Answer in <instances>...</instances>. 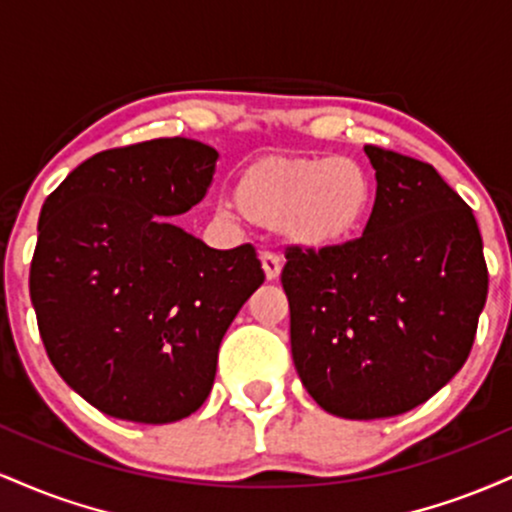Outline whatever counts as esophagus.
<instances>
[{"label": "esophagus", "mask_w": 512, "mask_h": 512, "mask_svg": "<svg viewBox=\"0 0 512 512\" xmlns=\"http://www.w3.org/2000/svg\"><path fill=\"white\" fill-rule=\"evenodd\" d=\"M262 269H264V279L267 281H276L281 274V260L279 255H274V252H262Z\"/></svg>", "instance_id": "obj_1"}]
</instances>
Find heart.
Masks as SVG:
<instances>
[{
    "mask_svg": "<svg viewBox=\"0 0 512 512\" xmlns=\"http://www.w3.org/2000/svg\"><path fill=\"white\" fill-rule=\"evenodd\" d=\"M375 209V180L346 156H262L238 173L223 216L250 223L305 252L342 250L366 233Z\"/></svg>",
    "mask_w": 512,
    "mask_h": 512,
    "instance_id": "heart-1",
    "label": "heart"
}]
</instances>
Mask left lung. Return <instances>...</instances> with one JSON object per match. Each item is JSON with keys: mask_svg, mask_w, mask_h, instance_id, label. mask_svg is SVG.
<instances>
[{"mask_svg": "<svg viewBox=\"0 0 512 512\" xmlns=\"http://www.w3.org/2000/svg\"><path fill=\"white\" fill-rule=\"evenodd\" d=\"M375 209L342 250H286L298 378L322 409L370 421L433 397L467 361L489 291L472 209L416 158L363 146Z\"/></svg>", "mask_w": 512, "mask_h": 512, "instance_id": "8db88e82", "label": "left lung"}]
</instances>
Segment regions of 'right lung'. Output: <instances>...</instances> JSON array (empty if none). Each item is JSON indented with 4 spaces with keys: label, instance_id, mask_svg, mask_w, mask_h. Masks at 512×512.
Instances as JSON below:
<instances>
[{
    "label": "right lung",
    "instance_id": "obj_1",
    "mask_svg": "<svg viewBox=\"0 0 512 512\" xmlns=\"http://www.w3.org/2000/svg\"><path fill=\"white\" fill-rule=\"evenodd\" d=\"M216 149L151 139L76 166L45 199L31 301L52 366L103 414L173 424L216 378L223 334L262 286L252 245L175 226L207 195Z\"/></svg>",
    "mask_w": 512,
    "mask_h": 512
}]
</instances>
